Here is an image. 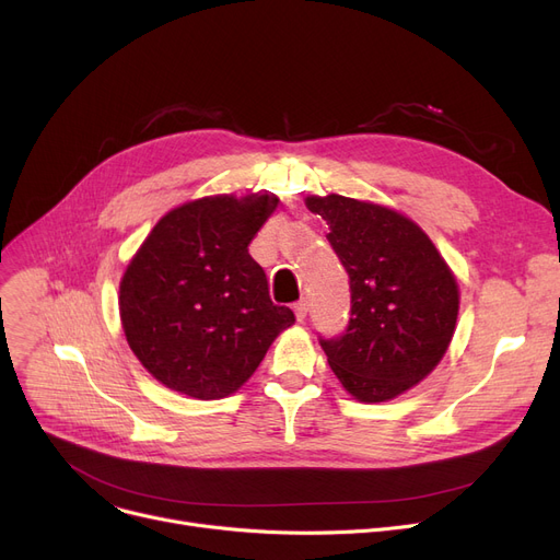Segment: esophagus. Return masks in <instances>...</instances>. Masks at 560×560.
<instances>
[{"label":"esophagus","instance_id":"obj_1","mask_svg":"<svg viewBox=\"0 0 560 560\" xmlns=\"http://www.w3.org/2000/svg\"><path fill=\"white\" fill-rule=\"evenodd\" d=\"M295 315H298V319L300 322H304L306 319V315H308V300H300V302H295Z\"/></svg>","mask_w":560,"mask_h":560}]
</instances>
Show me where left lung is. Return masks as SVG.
Listing matches in <instances>:
<instances>
[{
  "label": "left lung",
  "mask_w": 560,
  "mask_h": 560,
  "mask_svg": "<svg viewBox=\"0 0 560 560\" xmlns=\"http://www.w3.org/2000/svg\"><path fill=\"white\" fill-rule=\"evenodd\" d=\"M327 220L349 275L351 317L322 338L340 384L361 401H388L440 363L458 315V285L429 235L408 218L342 195L308 197Z\"/></svg>",
  "instance_id": "obj_1"
}]
</instances>
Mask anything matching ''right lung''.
Returning a JSON list of instances; mask_svg holds the SVG:
<instances>
[{
  "label": "right lung",
  "instance_id": "obj_1",
  "mask_svg": "<svg viewBox=\"0 0 560 560\" xmlns=\"http://www.w3.org/2000/svg\"><path fill=\"white\" fill-rule=\"evenodd\" d=\"M275 195L203 197L170 211L120 283V317L138 361L163 386L220 399L238 390L295 322L270 300L249 243Z\"/></svg>",
  "mask_w": 560,
  "mask_h": 560
}]
</instances>
